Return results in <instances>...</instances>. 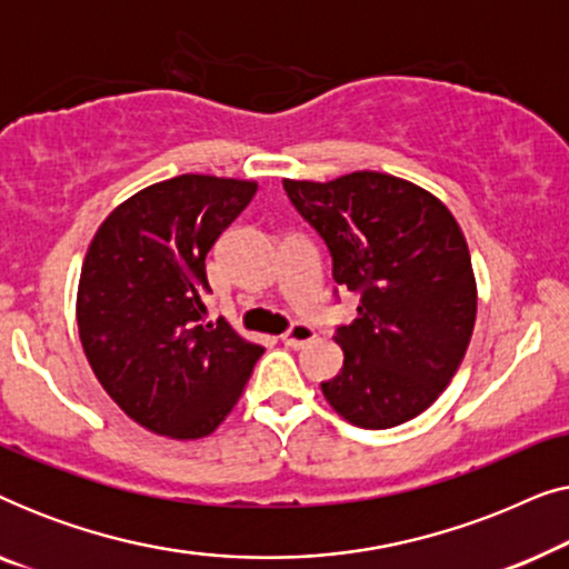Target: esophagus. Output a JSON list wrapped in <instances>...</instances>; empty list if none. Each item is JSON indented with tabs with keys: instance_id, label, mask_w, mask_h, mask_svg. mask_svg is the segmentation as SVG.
Listing matches in <instances>:
<instances>
[{
	"instance_id": "1",
	"label": "esophagus",
	"mask_w": 569,
	"mask_h": 569,
	"mask_svg": "<svg viewBox=\"0 0 569 569\" xmlns=\"http://www.w3.org/2000/svg\"><path fill=\"white\" fill-rule=\"evenodd\" d=\"M313 339H316V329H313V326H308V323H292L290 329L282 333L284 347H292V349L306 347L308 341H313Z\"/></svg>"
}]
</instances>
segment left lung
I'll return each mask as SVG.
<instances>
[{"label":"left lung","mask_w":569,"mask_h":569,"mask_svg":"<svg viewBox=\"0 0 569 569\" xmlns=\"http://www.w3.org/2000/svg\"><path fill=\"white\" fill-rule=\"evenodd\" d=\"M284 191L329 246L333 282L360 295L355 321L333 333L345 365L321 383L326 401L362 430L409 422L453 380L477 321L456 217L422 186L376 170L284 178Z\"/></svg>","instance_id":"1"}]
</instances>
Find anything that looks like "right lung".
Segmentation results:
<instances>
[{
	"instance_id": "1",
	"label": "right lung",
	"mask_w": 569,
	"mask_h": 569,
	"mask_svg": "<svg viewBox=\"0 0 569 569\" xmlns=\"http://www.w3.org/2000/svg\"><path fill=\"white\" fill-rule=\"evenodd\" d=\"M259 183L186 173L137 191L100 224L77 287V326L106 393L144 430L212 435L263 349L204 323L207 253Z\"/></svg>"
}]
</instances>
